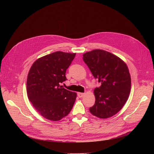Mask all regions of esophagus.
Listing matches in <instances>:
<instances>
[{
    "label": "esophagus",
    "instance_id": "esophagus-1",
    "mask_svg": "<svg viewBox=\"0 0 154 154\" xmlns=\"http://www.w3.org/2000/svg\"><path fill=\"white\" fill-rule=\"evenodd\" d=\"M83 96H84V94H83V93L78 92V96L79 97H82Z\"/></svg>",
    "mask_w": 154,
    "mask_h": 154
}]
</instances>
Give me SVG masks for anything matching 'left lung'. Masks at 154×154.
<instances>
[{
  "mask_svg": "<svg viewBox=\"0 0 154 154\" xmlns=\"http://www.w3.org/2000/svg\"><path fill=\"white\" fill-rule=\"evenodd\" d=\"M83 60L101 83L94 90L96 100L90 112L101 119L110 118L123 108L128 98L131 78L127 64L117 56L101 49L84 53Z\"/></svg>",
  "mask_w": 154,
  "mask_h": 154,
  "instance_id": "1",
  "label": "left lung"
}]
</instances>
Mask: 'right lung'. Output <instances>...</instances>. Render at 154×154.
I'll list each match as a JSON object with an SVG mask.
<instances>
[{
    "instance_id": "add662e5",
    "label": "right lung",
    "mask_w": 154,
    "mask_h": 154,
    "mask_svg": "<svg viewBox=\"0 0 154 154\" xmlns=\"http://www.w3.org/2000/svg\"><path fill=\"white\" fill-rule=\"evenodd\" d=\"M76 53L57 51L44 56L32 65L27 78V97L44 118L53 122L69 114L76 98V93L62 88L60 83L67 80L66 70Z\"/></svg>"
}]
</instances>
